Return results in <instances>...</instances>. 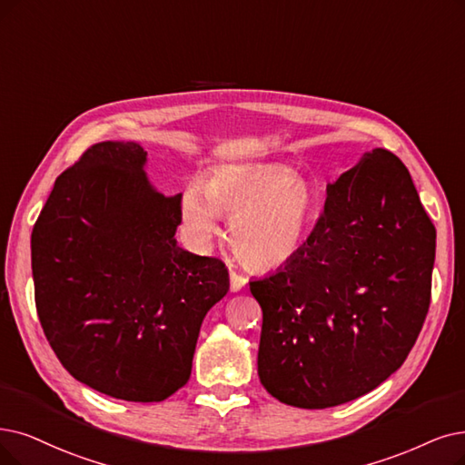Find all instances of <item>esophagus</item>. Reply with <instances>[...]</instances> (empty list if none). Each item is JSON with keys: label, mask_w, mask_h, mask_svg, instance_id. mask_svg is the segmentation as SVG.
Listing matches in <instances>:
<instances>
[{"label": "esophagus", "mask_w": 465, "mask_h": 465, "mask_svg": "<svg viewBox=\"0 0 465 465\" xmlns=\"http://www.w3.org/2000/svg\"><path fill=\"white\" fill-rule=\"evenodd\" d=\"M246 286V278L242 274H238L236 271H231V290L240 292Z\"/></svg>", "instance_id": "34e87169"}]
</instances>
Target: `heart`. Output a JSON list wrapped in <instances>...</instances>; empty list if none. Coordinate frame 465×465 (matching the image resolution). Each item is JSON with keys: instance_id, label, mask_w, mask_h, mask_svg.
Wrapping results in <instances>:
<instances>
[{"instance_id": "1", "label": "heart", "mask_w": 465, "mask_h": 465, "mask_svg": "<svg viewBox=\"0 0 465 465\" xmlns=\"http://www.w3.org/2000/svg\"><path fill=\"white\" fill-rule=\"evenodd\" d=\"M217 213L231 217V244L244 265L281 269L302 252L321 213L312 184L286 165L221 168L184 189L181 215L198 242L217 231Z\"/></svg>"}]
</instances>
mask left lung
I'll return each mask as SVG.
<instances>
[{"mask_svg":"<svg viewBox=\"0 0 465 465\" xmlns=\"http://www.w3.org/2000/svg\"><path fill=\"white\" fill-rule=\"evenodd\" d=\"M435 238L411 173L385 148L330 183L302 252L250 282L263 311L257 374L267 391L312 411L397 372L430 311Z\"/></svg>","mask_w":465,"mask_h":465,"instance_id":"1","label":"left lung"}]
</instances>
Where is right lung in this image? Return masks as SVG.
<instances>
[{
	"instance_id": "add662e5",
	"label": "right lung",
	"mask_w": 465,
	"mask_h": 465,
	"mask_svg": "<svg viewBox=\"0 0 465 465\" xmlns=\"http://www.w3.org/2000/svg\"><path fill=\"white\" fill-rule=\"evenodd\" d=\"M144 163L139 143L104 141L63 172L32 231V276L45 338L74 378L160 402L189 381L229 271L179 248L181 194L158 193Z\"/></svg>"
}]
</instances>
